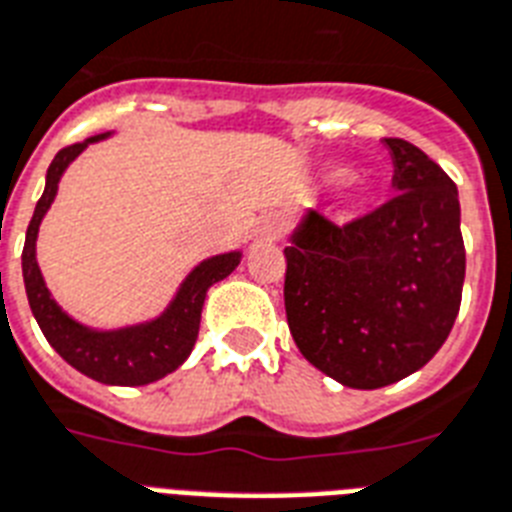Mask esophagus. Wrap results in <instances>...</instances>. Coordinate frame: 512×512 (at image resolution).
<instances>
[{
    "label": "esophagus",
    "mask_w": 512,
    "mask_h": 512,
    "mask_svg": "<svg viewBox=\"0 0 512 512\" xmlns=\"http://www.w3.org/2000/svg\"><path fill=\"white\" fill-rule=\"evenodd\" d=\"M278 234H281V220L273 218V215H268V218L260 220V226H257V236H260V239H268V242H273V239H278Z\"/></svg>",
    "instance_id": "34e87169"
}]
</instances>
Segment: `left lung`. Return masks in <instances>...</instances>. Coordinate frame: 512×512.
<instances>
[{
	"instance_id": "1",
	"label": "left lung",
	"mask_w": 512,
	"mask_h": 512,
	"mask_svg": "<svg viewBox=\"0 0 512 512\" xmlns=\"http://www.w3.org/2000/svg\"><path fill=\"white\" fill-rule=\"evenodd\" d=\"M384 141L400 194L347 223L310 210L284 249L294 342L350 389H381L423 368L450 336L463 297L455 181L410 141Z\"/></svg>"
}]
</instances>
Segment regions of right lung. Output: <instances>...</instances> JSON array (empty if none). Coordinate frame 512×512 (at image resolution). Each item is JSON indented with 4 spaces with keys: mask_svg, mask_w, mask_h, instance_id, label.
<instances>
[{
    "mask_svg": "<svg viewBox=\"0 0 512 512\" xmlns=\"http://www.w3.org/2000/svg\"><path fill=\"white\" fill-rule=\"evenodd\" d=\"M105 139V136H91L86 141L70 144L54 155L47 170V186L36 202L33 218L26 231V247H23V281L31 313L39 323L41 334L47 336L57 355L70 363L83 376L102 381L112 386H144L157 378L168 376L189 357L191 347L197 342L199 318L205 305L207 289L231 273L239 265V252H228L205 260L191 270L176 299L170 302L165 313L152 323L144 326L123 328V331H91L62 313L52 299L49 289L44 286L39 263H36V234L39 223L49 205L54 202L60 176L70 162L81 155L89 141Z\"/></svg>",
    "mask_w": 512,
    "mask_h": 512,
    "instance_id": "obj_1",
    "label": "right lung"
}]
</instances>
